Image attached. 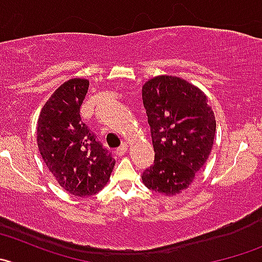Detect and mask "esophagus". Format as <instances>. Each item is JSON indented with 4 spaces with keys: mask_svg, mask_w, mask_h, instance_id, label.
Here are the masks:
<instances>
[{
    "mask_svg": "<svg viewBox=\"0 0 262 262\" xmlns=\"http://www.w3.org/2000/svg\"><path fill=\"white\" fill-rule=\"evenodd\" d=\"M127 148H128V146H127V144H126V143L122 144V145L119 146V148H117V149H116V156H118V157L123 156V154L126 153V151H127Z\"/></svg>",
    "mask_w": 262,
    "mask_h": 262,
    "instance_id": "obj_1",
    "label": "esophagus"
}]
</instances>
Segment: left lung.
Returning a JSON list of instances; mask_svg holds the SVG:
<instances>
[{"instance_id":"8db88e82","label":"left lung","mask_w":262,"mask_h":262,"mask_svg":"<svg viewBox=\"0 0 262 262\" xmlns=\"http://www.w3.org/2000/svg\"><path fill=\"white\" fill-rule=\"evenodd\" d=\"M154 164L143 172L146 188L175 195L193 183L211 153L215 113L204 92L175 76H158L143 86Z\"/></svg>"}]
</instances>
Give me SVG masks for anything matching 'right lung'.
<instances>
[{
	"mask_svg": "<svg viewBox=\"0 0 262 262\" xmlns=\"http://www.w3.org/2000/svg\"><path fill=\"white\" fill-rule=\"evenodd\" d=\"M87 90V79L64 82L46 101L37 122V144L45 164L59 185L77 196L100 191L116 164L79 116Z\"/></svg>",
	"mask_w": 262,
	"mask_h": 262,
	"instance_id": "1",
	"label": "right lung"
}]
</instances>
